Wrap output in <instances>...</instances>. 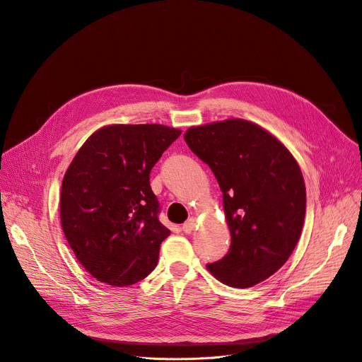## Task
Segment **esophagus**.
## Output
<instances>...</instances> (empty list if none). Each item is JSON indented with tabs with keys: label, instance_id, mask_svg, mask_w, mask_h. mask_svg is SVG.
<instances>
[{
	"label": "esophagus",
	"instance_id": "1",
	"mask_svg": "<svg viewBox=\"0 0 362 362\" xmlns=\"http://www.w3.org/2000/svg\"><path fill=\"white\" fill-rule=\"evenodd\" d=\"M193 228H194V218L192 216L190 219H187V221L183 223L182 229H183V231H185L186 234H190V233L193 231Z\"/></svg>",
	"mask_w": 362,
	"mask_h": 362
}]
</instances>
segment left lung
<instances>
[{"instance_id":"left-lung-1","label":"left lung","mask_w":362,"mask_h":362,"mask_svg":"<svg viewBox=\"0 0 362 362\" xmlns=\"http://www.w3.org/2000/svg\"><path fill=\"white\" fill-rule=\"evenodd\" d=\"M183 139L214 172L231 233L228 254L206 266L209 273L237 288L264 281L302 234L306 187L298 161L267 129L241 118L190 127Z\"/></svg>"}]
</instances>
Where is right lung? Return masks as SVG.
I'll return each instance as SVG.
<instances>
[{"instance_id":"obj_1","label":"right lung","mask_w":362,"mask_h":362,"mask_svg":"<svg viewBox=\"0 0 362 362\" xmlns=\"http://www.w3.org/2000/svg\"><path fill=\"white\" fill-rule=\"evenodd\" d=\"M180 133L161 124L105 125L69 164L60 222L78 261L96 280L124 287L157 266L170 231L157 218L150 172Z\"/></svg>"}]
</instances>
